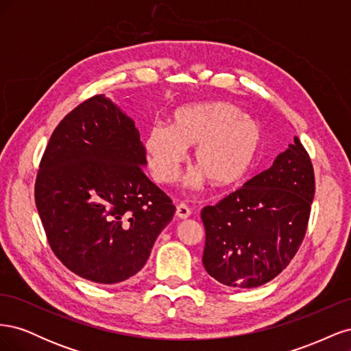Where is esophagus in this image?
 <instances>
[{"instance_id": "esophagus-1", "label": "esophagus", "mask_w": 351, "mask_h": 351, "mask_svg": "<svg viewBox=\"0 0 351 351\" xmlns=\"http://www.w3.org/2000/svg\"><path fill=\"white\" fill-rule=\"evenodd\" d=\"M190 214H192V210H190V208L184 204H180L176 209V215L180 218V219H186L190 217Z\"/></svg>"}]
</instances>
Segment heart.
Returning a JSON list of instances; mask_svg holds the SVG:
<instances>
[{
  "mask_svg": "<svg viewBox=\"0 0 351 351\" xmlns=\"http://www.w3.org/2000/svg\"><path fill=\"white\" fill-rule=\"evenodd\" d=\"M263 139L256 120L236 105L219 101L182 105L169 117V125L152 124L145 137V149L156 183L169 184L177 178L193 148L199 169L186 177V186L200 187L206 180L217 187H232L256 162Z\"/></svg>",
  "mask_w": 351,
  "mask_h": 351,
  "instance_id": "obj_1",
  "label": "heart"
}]
</instances>
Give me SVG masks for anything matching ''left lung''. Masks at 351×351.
<instances>
[{"instance_id":"1","label":"left lung","mask_w":351,"mask_h":351,"mask_svg":"<svg viewBox=\"0 0 351 351\" xmlns=\"http://www.w3.org/2000/svg\"><path fill=\"white\" fill-rule=\"evenodd\" d=\"M313 196L312 161L294 137L272 167L202 209L206 272L232 289H253L274 280L300 247Z\"/></svg>"}]
</instances>
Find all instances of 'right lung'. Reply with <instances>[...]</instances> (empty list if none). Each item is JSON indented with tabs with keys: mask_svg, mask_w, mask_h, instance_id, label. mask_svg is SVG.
Listing matches in <instances>:
<instances>
[{
	"mask_svg": "<svg viewBox=\"0 0 351 351\" xmlns=\"http://www.w3.org/2000/svg\"><path fill=\"white\" fill-rule=\"evenodd\" d=\"M134 121L95 95L56 127L40 159L35 202L52 252L98 284L139 272L176 206L143 173Z\"/></svg>",
	"mask_w": 351,
	"mask_h": 351,
	"instance_id": "right-lung-1",
	"label": "right lung"
}]
</instances>
